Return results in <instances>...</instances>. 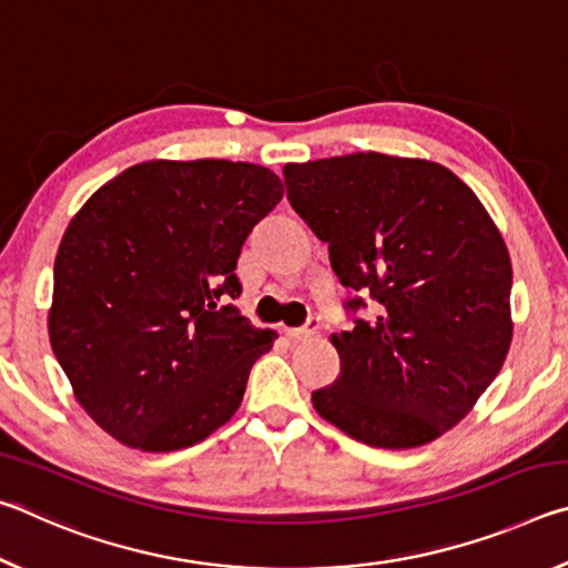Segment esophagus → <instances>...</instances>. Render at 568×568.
I'll return each mask as SVG.
<instances>
[{
    "instance_id": "obj_1",
    "label": "esophagus",
    "mask_w": 568,
    "mask_h": 568,
    "mask_svg": "<svg viewBox=\"0 0 568 568\" xmlns=\"http://www.w3.org/2000/svg\"><path fill=\"white\" fill-rule=\"evenodd\" d=\"M285 333H287V338H293V341H307L318 333V321L311 318L305 325H301V328H285Z\"/></svg>"
}]
</instances>
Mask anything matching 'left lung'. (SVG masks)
Segmentation results:
<instances>
[{
    "label": "left lung",
    "instance_id": "8db88e82",
    "mask_svg": "<svg viewBox=\"0 0 568 568\" xmlns=\"http://www.w3.org/2000/svg\"><path fill=\"white\" fill-rule=\"evenodd\" d=\"M287 200L338 281L378 303L331 335L333 386L313 406L343 434L413 448L446 434L498 376L511 345V257L466 182L381 152L285 165ZM361 295L345 303L355 313Z\"/></svg>",
    "mask_w": 568,
    "mask_h": 568
}]
</instances>
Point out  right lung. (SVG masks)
<instances>
[{
	"mask_svg": "<svg viewBox=\"0 0 568 568\" xmlns=\"http://www.w3.org/2000/svg\"><path fill=\"white\" fill-rule=\"evenodd\" d=\"M267 168L150 160L102 185L54 261L50 343L80 406L120 444L195 446L237 410L277 335L230 303L245 237L281 203Z\"/></svg>",
	"mask_w": 568,
	"mask_h": 568,
	"instance_id": "add662e5",
	"label": "right lung"
}]
</instances>
